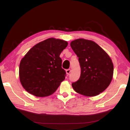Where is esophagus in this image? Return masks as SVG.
I'll return each mask as SVG.
<instances>
[{
    "mask_svg": "<svg viewBox=\"0 0 130 130\" xmlns=\"http://www.w3.org/2000/svg\"><path fill=\"white\" fill-rule=\"evenodd\" d=\"M71 72V70L70 69H67V70H66V73H67V74L68 75H69L70 74Z\"/></svg>",
    "mask_w": 130,
    "mask_h": 130,
    "instance_id": "1",
    "label": "esophagus"
}]
</instances>
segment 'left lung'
Masks as SVG:
<instances>
[{
	"label": "left lung",
	"instance_id": "obj_1",
	"mask_svg": "<svg viewBox=\"0 0 130 130\" xmlns=\"http://www.w3.org/2000/svg\"><path fill=\"white\" fill-rule=\"evenodd\" d=\"M70 46L81 68L79 79L71 84L74 90L88 96L103 92L112 79L113 64L111 58L92 41L80 38L72 41Z\"/></svg>",
	"mask_w": 130,
	"mask_h": 130
}]
</instances>
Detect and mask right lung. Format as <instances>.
I'll return each mask as SVG.
<instances>
[{"instance_id":"add662e5","label":"right lung","mask_w":130,"mask_h":130,"mask_svg":"<svg viewBox=\"0 0 130 130\" xmlns=\"http://www.w3.org/2000/svg\"><path fill=\"white\" fill-rule=\"evenodd\" d=\"M68 45L67 41L50 38L29 50L19 69L20 82L27 92L43 97L57 90L66 76L60 55Z\"/></svg>"}]
</instances>
